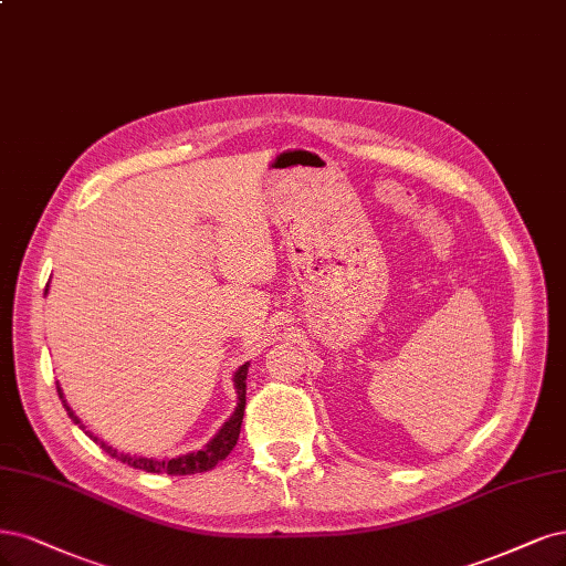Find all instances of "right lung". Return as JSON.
<instances>
[{"mask_svg":"<svg viewBox=\"0 0 566 566\" xmlns=\"http://www.w3.org/2000/svg\"><path fill=\"white\" fill-rule=\"evenodd\" d=\"M46 290H49V285H46ZM248 365H250V363L241 365V367L237 369V375H233V386H237V394H239V405H237V409H233V415L229 417V421H224V426L220 428L218 436L212 438V440L203 447V450H199V452H191V454H182V457L161 459V461H159V459L130 457V454H124V452H116L114 447L101 442L97 438H93V436H88V438H93L97 444H101L103 450H105L112 459L122 461V463H128V465H133V469H140V471H147V473L193 475V473H206V471H210V469H216V465H218L222 459H227L229 452H231L233 447H237V442H239L241 423H243V412H245V377H248ZM57 396L63 398L61 386H57ZM63 405H65V409H67L70 419H72L74 423L82 426V421L76 419V415L72 412L65 398H63ZM82 428H84V426H82Z\"/></svg>","mask_w":566,"mask_h":566,"instance_id":"add662e5","label":"right lung"}]
</instances>
